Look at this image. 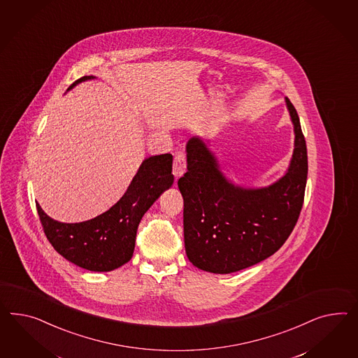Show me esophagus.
Segmentation results:
<instances>
[{"label":"esophagus","instance_id":"obj_1","mask_svg":"<svg viewBox=\"0 0 358 358\" xmlns=\"http://www.w3.org/2000/svg\"><path fill=\"white\" fill-rule=\"evenodd\" d=\"M186 171V154L184 150L176 151L173 159V174L174 177H181Z\"/></svg>","mask_w":358,"mask_h":358}]
</instances>
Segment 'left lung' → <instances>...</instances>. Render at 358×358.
Listing matches in <instances>:
<instances>
[{"mask_svg": "<svg viewBox=\"0 0 358 358\" xmlns=\"http://www.w3.org/2000/svg\"><path fill=\"white\" fill-rule=\"evenodd\" d=\"M294 126L288 172L262 189L229 182L198 136L186 145L187 172L178 180L184 198L185 250L201 270L231 273L264 261L288 240L299 220L308 180V150L296 108L285 97Z\"/></svg>", "mask_w": 358, "mask_h": 358, "instance_id": "obj_1", "label": "left lung"}]
</instances>
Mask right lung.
I'll list each match as a JSON object with an SVG mask.
<instances>
[{"label": "right lung", "instance_id": "1", "mask_svg": "<svg viewBox=\"0 0 358 358\" xmlns=\"http://www.w3.org/2000/svg\"><path fill=\"white\" fill-rule=\"evenodd\" d=\"M94 76L76 80L69 90ZM173 156L156 155L145 159L122 198L108 211L82 222H59L36 204L44 233L65 259L88 271L116 270L131 259L138 225L147 210L173 184Z\"/></svg>", "mask_w": 358, "mask_h": 358}]
</instances>
